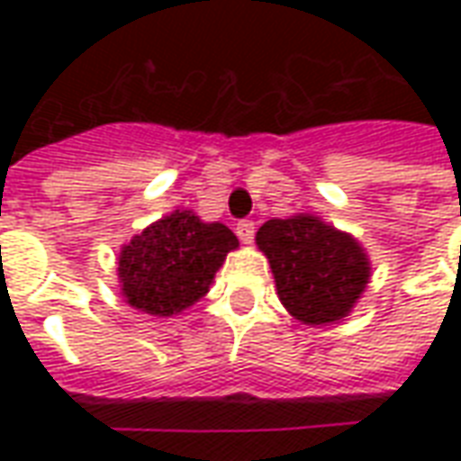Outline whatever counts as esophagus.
Masks as SVG:
<instances>
[{
  "label": "esophagus",
  "instance_id": "obj_1",
  "mask_svg": "<svg viewBox=\"0 0 461 461\" xmlns=\"http://www.w3.org/2000/svg\"><path fill=\"white\" fill-rule=\"evenodd\" d=\"M254 234H257V227L251 220H241L237 221V237H240L244 244H251L254 241Z\"/></svg>",
  "mask_w": 461,
  "mask_h": 461
}]
</instances>
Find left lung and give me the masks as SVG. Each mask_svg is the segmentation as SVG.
Here are the masks:
<instances>
[{
  "mask_svg": "<svg viewBox=\"0 0 461 461\" xmlns=\"http://www.w3.org/2000/svg\"><path fill=\"white\" fill-rule=\"evenodd\" d=\"M257 244L269 259L281 303L303 323L343 319L370 276L360 244L316 217L269 220Z\"/></svg>",
  "mask_w": 461,
  "mask_h": 461,
  "instance_id": "left-lung-1",
  "label": "left lung"
}]
</instances>
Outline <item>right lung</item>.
<instances>
[{"mask_svg":"<svg viewBox=\"0 0 461 461\" xmlns=\"http://www.w3.org/2000/svg\"><path fill=\"white\" fill-rule=\"evenodd\" d=\"M237 244L231 230L220 221L207 224L187 210L172 212L122 247L118 259L122 296L152 316L180 313L207 294L214 271Z\"/></svg>","mask_w":461,"mask_h":461,"instance_id":"right-lung-1","label":"right lung"}]
</instances>
